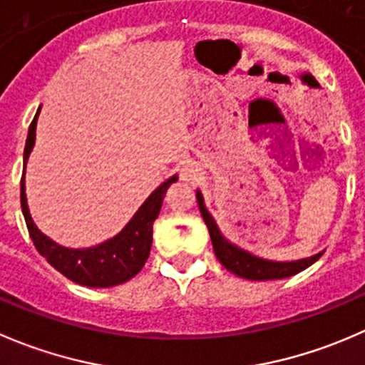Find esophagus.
Wrapping results in <instances>:
<instances>
[{
	"mask_svg": "<svg viewBox=\"0 0 365 365\" xmlns=\"http://www.w3.org/2000/svg\"><path fill=\"white\" fill-rule=\"evenodd\" d=\"M180 176H182L183 180H187V182H196L201 176V173L196 164H185L182 168V171H180Z\"/></svg>",
	"mask_w": 365,
	"mask_h": 365,
	"instance_id": "1",
	"label": "esophagus"
}]
</instances>
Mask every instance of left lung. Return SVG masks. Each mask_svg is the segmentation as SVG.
I'll list each match as a JSON object with an SVG mask.
<instances>
[{"label": "left lung", "mask_w": 365, "mask_h": 365, "mask_svg": "<svg viewBox=\"0 0 365 365\" xmlns=\"http://www.w3.org/2000/svg\"><path fill=\"white\" fill-rule=\"evenodd\" d=\"M196 197L197 207H200L205 225H207L208 233H210L215 257H217V260L221 262L230 272H233L237 277L246 278V280H280V278L294 277V274L302 272L303 269L312 265L316 260H319V257L323 255L317 253L310 258H303V260L294 262H272L255 257V255L240 250V247H237L235 244H232L230 240H226L225 237H222L217 225H215L214 217H212L210 212L205 207L203 196H201L200 190L196 192Z\"/></svg>", "instance_id": "obj_1"}]
</instances>
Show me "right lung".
<instances>
[{
	"instance_id": "add662e5",
	"label": "right lung",
	"mask_w": 365,
	"mask_h": 365,
	"mask_svg": "<svg viewBox=\"0 0 365 365\" xmlns=\"http://www.w3.org/2000/svg\"><path fill=\"white\" fill-rule=\"evenodd\" d=\"M38 112L31 121L28 130L26 146H24V168L35 144V126H37ZM176 176H171L168 182L162 183L151 196L137 210L132 221L110 240L98 244L87 250H69L60 244L53 242L41 230L35 226L30 210L26 205L24 192V171L21 178V208H23L24 221L28 232L38 253L53 265L63 277L71 282L87 287H114L133 278L143 269L150 257L151 242H153V222L158 217L165 192L176 182Z\"/></svg>"
}]
</instances>
